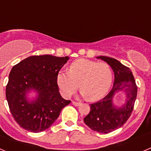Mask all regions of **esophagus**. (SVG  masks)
Segmentation results:
<instances>
[{
	"label": "esophagus",
	"instance_id": "esophagus-1",
	"mask_svg": "<svg viewBox=\"0 0 151 151\" xmlns=\"http://www.w3.org/2000/svg\"><path fill=\"white\" fill-rule=\"evenodd\" d=\"M73 104L76 106H78L81 104V103L80 102H76V101H73Z\"/></svg>",
	"mask_w": 151,
	"mask_h": 151
}]
</instances>
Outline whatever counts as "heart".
<instances>
[{
	"mask_svg": "<svg viewBox=\"0 0 151 151\" xmlns=\"http://www.w3.org/2000/svg\"><path fill=\"white\" fill-rule=\"evenodd\" d=\"M113 81V72L106 63L79 59L69 66V72H60L57 82L61 94L69 97L80 90L88 101H97L107 93Z\"/></svg>",
	"mask_w": 151,
	"mask_h": 151,
	"instance_id": "heart-1",
	"label": "heart"
}]
</instances>
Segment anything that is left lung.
Wrapping results in <instances>:
<instances>
[{
	"mask_svg": "<svg viewBox=\"0 0 151 151\" xmlns=\"http://www.w3.org/2000/svg\"><path fill=\"white\" fill-rule=\"evenodd\" d=\"M97 58L111 66L115 76L114 83L106 97L90 104V113L84 118V122L92 130L106 134L122 127L129 119L134 108L138 88L129 67L112 57L100 56ZM119 91H124L127 94L126 104L121 108H116L112 103L113 97Z\"/></svg>",
	"mask_w": 151,
	"mask_h": 151,
	"instance_id": "obj_1",
	"label": "left lung"
}]
</instances>
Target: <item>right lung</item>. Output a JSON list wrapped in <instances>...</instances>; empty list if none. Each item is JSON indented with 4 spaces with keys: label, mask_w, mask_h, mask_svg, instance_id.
<instances>
[{
    "label": "right lung",
    "mask_w": 151,
    "mask_h": 151,
    "mask_svg": "<svg viewBox=\"0 0 151 151\" xmlns=\"http://www.w3.org/2000/svg\"><path fill=\"white\" fill-rule=\"evenodd\" d=\"M69 57L31 56L12 68L6 87V97L10 113L22 129L41 132L56 121L70 101L61 97L57 78ZM31 90L38 97L29 101L26 94Z\"/></svg>",
    "instance_id": "add662e5"
}]
</instances>
